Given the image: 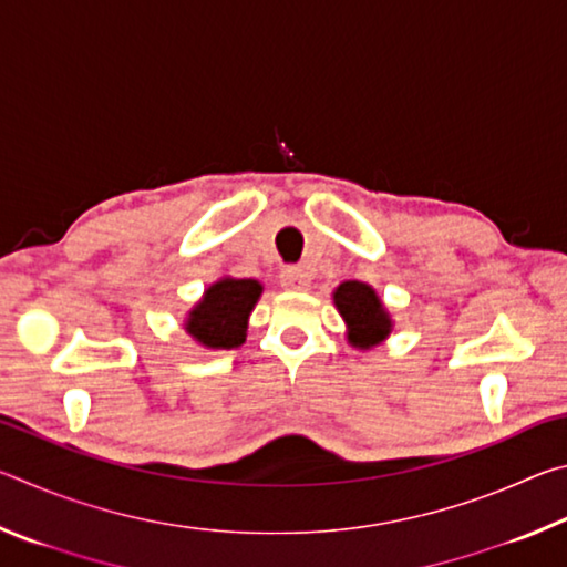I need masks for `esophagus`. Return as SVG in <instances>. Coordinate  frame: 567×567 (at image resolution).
Instances as JSON below:
<instances>
[{
	"instance_id": "34e87169",
	"label": "esophagus",
	"mask_w": 567,
	"mask_h": 567,
	"mask_svg": "<svg viewBox=\"0 0 567 567\" xmlns=\"http://www.w3.org/2000/svg\"><path fill=\"white\" fill-rule=\"evenodd\" d=\"M280 282L285 290H292V292H305L310 290V272L305 270V267H285L282 275H280Z\"/></svg>"
}]
</instances>
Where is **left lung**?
Masks as SVG:
<instances>
[{"mask_svg": "<svg viewBox=\"0 0 567 567\" xmlns=\"http://www.w3.org/2000/svg\"><path fill=\"white\" fill-rule=\"evenodd\" d=\"M332 302L344 320V334L354 350H370L390 338L392 315L372 285L344 280L334 287Z\"/></svg>", "mask_w": 567, "mask_h": 567, "instance_id": "1", "label": "left lung"}]
</instances>
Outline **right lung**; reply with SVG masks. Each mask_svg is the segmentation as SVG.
Instances as JSON below:
<instances>
[{
  "mask_svg": "<svg viewBox=\"0 0 567 567\" xmlns=\"http://www.w3.org/2000/svg\"><path fill=\"white\" fill-rule=\"evenodd\" d=\"M262 282L252 277H219L192 305L182 328L205 350H235L247 340V324Z\"/></svg>",
  "mask_w": 567,
  "mask_h": 567,
  "instance_id": "right-lung-1",
  "label": "right lung"
}]
</instances>
